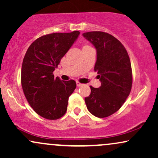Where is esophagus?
<instances>
[{
  "label": "esophagus",
  "instance_id": "obj_1",
  "mask_svg": "<svg viewBox=\"0 0 158 158\" xmlns=\"http://www.w3.org/2000/svg\"><path fill=\"white\" fill-rule=\"evenodd\" d=\"M77 85L78 87H80V86H81V85H83V84H81V83H80L79 82V81H77Z\"/></svg>",
  "mask_w": 158,
  "mask_h": 158
}]
</instances>
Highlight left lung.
Returning a JSON list of instances; mask_svg holds the SVG:
<instances>
[{
	"label": "left lung",
	"mask_w": 158,
	"mask_h": 158,
	"mask_svg": "<svg viewBox=\"0 0 158 158\" xmlns=\"http://www.w3.org/2000/svg\"><path fill=\"white\" fill-rule=\"evenodd\" d=\"M82 35L97 50L94 70L101 81L99 88L90 86L91 92L85 101L90 114L104 118L117 111L131 92V61L126 48L113 35L100 31L85 32Z\"/></svg>",
	"instance_id": "1"
}]
</instances>
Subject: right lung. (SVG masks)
<instances>
[{"instance_id":"1","label":"right lung","mask_w":158,"mask_h":158,"mask_svg":"<svg viewBox=\"0 0 158 158\" xmlns=\"http://www.w3.org/2000/svg\"><path fill=\"white\" fill-rule=\"evenodd\" d=\"M80 32L43 35L27 49L21 68V85L27 102L39 115L57 119L64 115L68 98L76 89L74 80L54 78L53 71Z\"/></svg>"}]
</instances>
